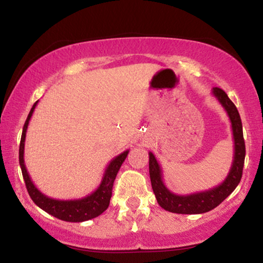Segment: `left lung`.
Segmentation results:
<instances>
[{
	"label": "left lung",
	"instance_id": "8db88e82",
	"mask_svg": "<svg viewBox=\"0 0 263 263\" xmlns=\"http://www.w3.org/2000/svg\"><path fill=\"white\" fill-rule=\"evenodd\" d=\"M212 95L217 98L220 104L224 108L232 125L234 141V155L231 170L227 177L221 184L208 189L204 192L193 193L187 195H178L168 191L164 181H162V171L159 162L156 161L153 153H149V175H151L152 188L154 192L158 204L165 209L166 211L175 212V214L194 215L204 214L218 206L232 192L237 188L241 179L242 167L245 160V142L242 137V125L238 109L234 103L228 98L223 89L214 87Z\"/></svg>",
	"mask_w": 263,
	"mask_h": 263
}]
</instances>
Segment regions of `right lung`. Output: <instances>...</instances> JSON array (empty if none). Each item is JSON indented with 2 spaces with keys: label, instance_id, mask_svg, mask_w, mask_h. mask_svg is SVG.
Segmentation results:
<instances>
[{
  "label": "right lung",
  "instance_id": "right-lung-1",
  "mask_svg": "<svg viewBox=\"0 0 263 263\" xmlns=\"http://www.w3.org/2000/svg\"><path fill=\"white\" fill-rule=\"evenodd\" d=\"M39 102V101H37ZM37 102L32 105L31 110H30L28 119H26L24 127H23V134L21 139V145H19V164H21L23 178L25 181L26 189L30 198L35 202L39 208H41L43 211L47 214L54 216L62 221L66 222H84L88 221L91 218H95L103 214L108 209L109 202L111 198L112 184H114L115 177L120 170L122 162L125 161L126 156H127L129 151H125L121 154L115 156L112 160L109 162V165L105 168L104 175L101 181V184L98 188L91 194L86 195L84 198L80 199H71V200H59V199L49 198L45 195L36 188V185L32 183L31 178L26 171L25 162H24V147H25V137H26V129L30 119H31L32 112H34Z\"/></svg>",
  "mask_w": 263,
  "mask_h": 263
}]
</instances>
